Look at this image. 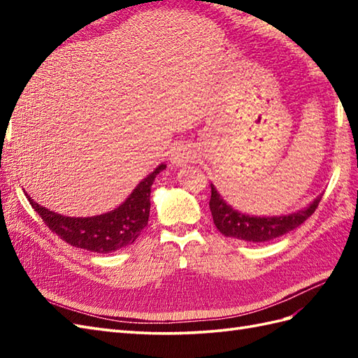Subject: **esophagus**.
<instances>
[{
    "mask_svg": "<svg viewBox=\"0 0 358 358\" xmlns=\"http://www.w3.org/2000/svg\"><path fill=\"white\" fill-rule=\"evenodd\" d=\"M194 157H192V154L189 150H185V149H178L177 152H175L173 154V163L175 164H178V166H183V164H186L187 162H191Z\"/></svg>",
    "mask_w": 358,
    "mask_h": 358,
    "instance_id": "1",
    "label": "esophagus"
}]
</instances>
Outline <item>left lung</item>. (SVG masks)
<instances>
[{
  "label": "left lung",
  "mask_w": 358,
  "mask_h": 358,
  "mask_svg": "<svg viewBox=\"0 0 358 358\" xmlns=\"http://www.w3.org/2000/svg\"><path fill=\"white\" fill-rule=\"evenodd\" d=\"M322 195H318L309 206L292 212V214L289 215L252 217L241 214V212L231 208L229 204L222 199V195L217 192L215 186L210 183L209 208L212 218H214V224L217 226V229L220 232L226 235V237L238 238L243 241L262 243L281 237V235L291 232L301 223H305L318 208Z\"/></svg>",
  "instance_id": "1"
}]
</instances>
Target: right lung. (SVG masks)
<instances>
[{
    "label": "right lung",
    "instance_id": "1",
    "mask_svg": "<svg viewBox=\"0 0 358 358\" xmlns=\"http://www.w3.org/2000/svg\"><path fill=\"white\" fill-rule=\"evenodd\" d=\"M164 167L166 164H159L154 172L149 173L121 206L108 214L95 217L59 215L40 206L30 199V195L26 194V196L45 226L63 241L90 252L109 254L132 245L146 227L150 210V187L154 185L157 173L162 172Z\"/></svg>",
    "mask_w": 358,
    "mask_h": 358
}]
</instances>
